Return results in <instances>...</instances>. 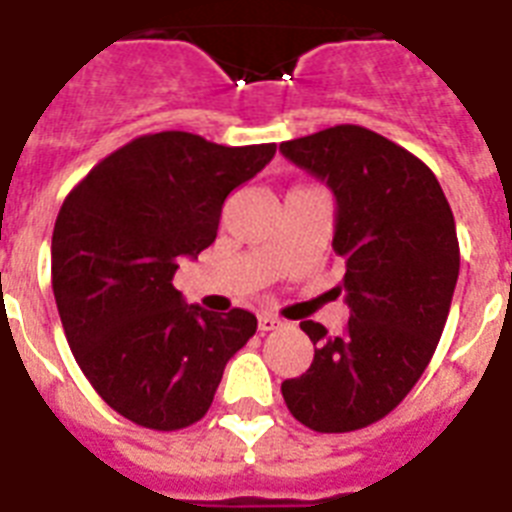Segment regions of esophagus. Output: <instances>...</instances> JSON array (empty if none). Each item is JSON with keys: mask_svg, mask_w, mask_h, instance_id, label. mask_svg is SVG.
I'll return each mask as SVG.
<instances>
[{"mask_svg": "<svg viewBox=\"0 0 512 512\" xmlns=\"http://www.w3.org/2000/svg\"><path fill=\"white\" fill-rule=\"evenodd\" d=\"M281 327V319H276V316H273V313H260V316H257V329H260V332H273V329H279Z\"/></svg>", "mask_w": 512, "mask_h": 512, "instance_id": "obj_1", "label": "esophagus"}]
</instances>
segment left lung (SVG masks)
I'll list each match as a JSON object with an SVG mask.
<instances>
[{"label":"left lung","mask_w":512,"mask_h":512,"mask_svg":"<svg viewBox=\"0 0 512 512\" xmlns=\"http://www.w3.org/2000/svg\"><path fill=\"white\" fill-rule=\"evenodd\" d=\"M281 154L335 193L350 308L337 337L300 321L316 353L281 396L305 428L350 433L393 412L436 353L460 276L454 215L428 164L358 124L287 140Z\"/></svg>","instance_id":"obj_1"}]
</instances>
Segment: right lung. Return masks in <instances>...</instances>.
<instances>
[{
    "instance_id": "obj_1",
    "label": "right lung",
    "mask_w": 512,
    "mask_h": 512,
    "mask_svg": "<svg viewBox=\"0 0 512 512\" xmlns=\"http://www.w3.org/2000/svg\"><path fill=\"white\" fill-rule=\"evenodd\" d=\"M276 143L217 146L191 132L130 140L74 185L52 231V292L76 364L114 412L183 430L212 406L249 311H204L172 287L180 257L217 236L223 201Z\"/></svg>"
}]
</instances>
